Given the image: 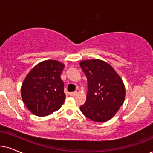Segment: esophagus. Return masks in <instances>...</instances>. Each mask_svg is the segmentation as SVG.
<instances>
[{
  "mask_svg": "<svg viewBox=\"0 0 153 153\" xmlns=\"http://www.w3.org/2000/svg\"><path fill=\"white\" fill-rule=\"evenodd\" d=\"M77 91H73V92H71L69 94H70V96H71V97H74V96H75L77 94Z\"/></svg>",
  "mask_w": 153,
  "mask_h": 153,
  "instance_id": "obj_1",
  "label": "esophagus"
}]
</instances>
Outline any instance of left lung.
Here are the masks:
<instances>
[{"label": "left lung", "mask_w": 153, "mask_h": 153, "mask_svg": "<svg viewBox=\"0 0 153 153\" xmlns=\"http://www.w3.org/2000/svg\"><path fill=\"white\" fill-rule=\"evenodd\" d=\"M87 78V100L80 109L91 120L99 123L111 119L123 104L125 88L111 65L99 59L80 63Z\"/></svg>", "instance_id": "1"}]
</instances>
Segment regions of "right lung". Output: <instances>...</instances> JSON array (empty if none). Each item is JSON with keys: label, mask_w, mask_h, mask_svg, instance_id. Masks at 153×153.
<instances>
[{"label": "right lung", "mask_w": 153, "mask_h": 153, "mask_svg": "<svg viewBox=\"0 0 153 153\" xmlns=\"http://www.w3.org/2000/svg\"><path fill=\"white\" fill-rule=\"evenodd\" d=\"M64 68L57 61L47 60L36 65L26 75L22 85V97L34 115H48L64 103L66 95L60 76Z\"/></svg>", "instance_id": "add662e5"}]
</instances>
